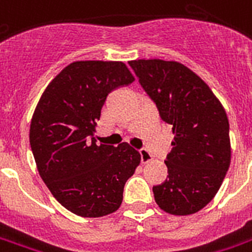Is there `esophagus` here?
<instances>
[{
    "mask_svg": "<svg viewBox=\"0 0 252 252\" xmlns=\"http://www.w3.org/2000/svg\"><path fill=\"white\" fill-rule=\"evenodd\" d=\"M140 155H141V161H143V164H147L149 161L153 160V156H152L149 151L147 149H140Z\"/></svg>",
    "mask_w": 252,
    "mask_h": 252,
    "instance_id": "obj_1",
    "label": "esophagus"
}]
</instances>
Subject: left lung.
<instances>
[{
    "label": "left lung",
    "mask_w": 252,
    "mask_h": 252,
    "mask_svg": "<svg viewBox=\"0 0 252 252\" xmlns=\"http://www.w3.org/2000/svg\"><path fill=\"white\" fill-rule=\"evenodd\" d=\"M129 66L174 134L165 160L168 178L153 186L156 203L173 216L194 214L216 197L230 166L226 111L210 87L181 63L137 59Z\"/></svg>",
    "instance_id": "1"
}]
</instances>
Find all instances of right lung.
I'll use <instances>...</instances> for the list:
<instances>
[{
    "mask_svg": "<svg viewBox=\"0 0 252 252\" xmlns=\"http://www.w3.org/2000/svg\"><path fill=\"white\" fill-rule=\"evenodd\" d=\"M134 80L123 62L76 61L42 94L30 124L39 176L54 198L84 218L118 210L141 155L128 143L96 145V122L111 91Z\"/></svg>",
    "mask_w": 252,
    "mask_h": 252,
    "instance_id": "obj_1",
    "label": "right lung"
}]
</instances>
